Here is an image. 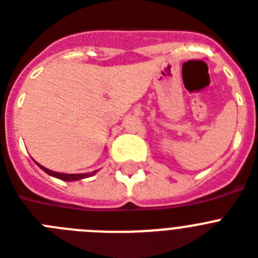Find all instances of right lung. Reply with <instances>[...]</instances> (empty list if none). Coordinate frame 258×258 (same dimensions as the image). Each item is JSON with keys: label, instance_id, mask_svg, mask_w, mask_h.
<instances>
[{"label": "right lung", "instance_id": "1", "mask_svg": "<svg viewBox=\"0 0 258 258\" xmlns=\"http://www.w3.org/2000/svg\"><path fill=\"white\" fill-rule=\"evenodd\" d=\"M38 164V162H36ZM38 166L42 170H44L47 174H49V176L55 177V178H59V179H62V181H79V179H82V178H88V177H92L94 176L98 170H94V172L92 173H80V174H67V173H59V172H53V170H49L47 169V168H44L43 165H40V164H38Z\"/></svg>", "mask_w": 258, "mask_h": 258}]
</instances>
